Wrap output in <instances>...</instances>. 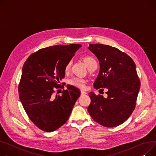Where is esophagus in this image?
Returning <instances> with one entry per match:
<instances>
[{"label": "esophagus", "mask_w": 156, "mask_h": 156, "mask_svg": "<svg viewBox=\"0 0 156 156\" xmlns=\"http://www.w3.org/2000/svg\"><path fill=\"white\" fill-rule=\"evenodd\" d=\"M87 94V92L83 91V90H81V95H85Z\"/></svg>", "instance_id": "34e87169"}]
</instances>
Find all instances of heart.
Segmentation results:
<instances>
[{
    "instance_id": "obj_1",
    "label": "heart",
    "mask_w": 156,
    "mask_h": 156,
    "mask_svg": "<svg viewBox=\"0 0 156 156\" xmlns=\"http://www.w3.org/2000/svg\"><path fill=\"white\" fill-rule=\"evenodd\" d=\"M83 59L85 63L87 66L88 68H90L91 66H92L93 65H95L97 63V61L95 60V59L92 57L91 56H90V55H87V56H83ZM71 61H69L68 63H67L66 67H65V70L67 71L69 69L70 66H71ZM85 80H83L81 78H72L71 80H69V83L73 85V86H75L76 87H78V88H84V86H85Z\"/></svg>"
}]
</instances>
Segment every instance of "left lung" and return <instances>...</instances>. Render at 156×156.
<instances>
[{
    "mask_svg": "<svg viewBox=\"0 0 156 156\" xmlns=\"http://www.w3.org/2000/svg\"><path fill=\"white\" fill-rule=\"evenodd\" d=\"M98 58L100 71L93 87L107 88V98L89 93L88 111L91 118L106 127H117L132 113L140 87L133 59L119 49L102 44L88 48ZM103 90V89H100Z\"/></svg>",
    "mask_w": 156,
    "mask_h": 156,
    "instance_id": "obj_1",
    "label": "left lung"
}]
</instances>
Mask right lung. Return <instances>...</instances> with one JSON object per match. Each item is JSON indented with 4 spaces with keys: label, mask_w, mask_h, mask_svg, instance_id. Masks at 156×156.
Listing matches in <instances>:
<instances>
[{
    "label": "right lung",
    "mask_w": 156,
    "mask_h": 156,
    "mask_svg": "<svg viewBox=\"0 0 156 156\" xmlns=\"http://www.w3.org/2000/svg\"><path fill=\"white\" fill-rule=\"evenodd\" d=\"M81 47L79 44L49 46L29 56L23 65L19 85V99L30 120L47 132L57 130L68 120L80 90L68 85L61 95L55 89L65 76V67ZM61 88H64L62 87Z\"/></svg>",
    "instance_id": "add662e5"
}]
</instances>
